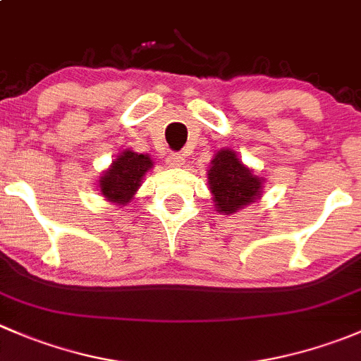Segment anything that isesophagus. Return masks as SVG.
<instances>
[{
    "label": "esophagus",
    "mask_w": 361,
    "mask_h": 361,
    "mask_svg": "<svg viewBox=\"0 0 361 361\" xmlns=\"http://www.w3.org/2000/svg\"><path fill=\"white\" fill-rule=\"evenodd\" d=\"M167 166L169 167H183L185 166V157L180 154H171L169 157H167Z\"/></svg>",
    "instance_id": "obj_1"
}]
</instances>
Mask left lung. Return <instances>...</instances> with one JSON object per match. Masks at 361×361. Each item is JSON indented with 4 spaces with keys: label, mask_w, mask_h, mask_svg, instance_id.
Returning a JSON list of instances; mask_svg holds the SVG:
<instances>
[{
    "label": "left lung",
    "mask_w": 361,
    "mask_h": 361,
    "mask_svg": "<svg viewBox=\"0 0 361 361\" xmlns=\"http://www.w3.org/2000/svg\"><path fill=\"white\" fill-rule=\"evenodd\" d=\"M264 183V178L257 176L231 148L218 150L207 169V187L218 213L232 214L257 202Z\"/></svg>",
    "instance_id": "left-lung-1"
}]
</instances>
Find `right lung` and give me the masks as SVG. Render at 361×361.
Listing matches in <instances>:
<instances>
[{"instance_id":"obj_1","label":"right lung","mask_w":361,"mask_h":361,"mask_svg":"<svg viewBox=\"0 0 361 361\" xmlns=\"http://www.w3.org/2000/svg\"><path fill=\"white\" fill-rule=\"evenodd\" d=\"M154 169V160L147 154H137L130 148L120 152L97 180V190L104 201L126 206L134 199L143 183L145 174Z\"/></svg>"}]
</instances>
